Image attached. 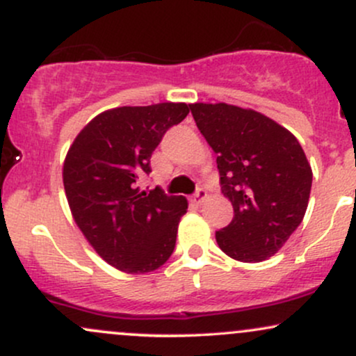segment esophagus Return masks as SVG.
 I'll list each match as a JSON object with an SVG mask.
<instances>
[{"label": "esophagus", "mask_w": 356, "mask_h": 356, "mask_svg": "<svg viewBox=\"0 0 356 356\" xmlns=\"http://www.w3.org/2000/svg\"><path fill=\"white\" fill-rule=\"evenodd\" d=\"M206 199H207V192L204 189H197V192L194 194V197H192V201H194V204H197V206H201Z\"/></svg>", "instance_id": "esophagus-1"}]
</instances>
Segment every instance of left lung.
<instances>
[{
	"mask_svg": "<svg viewBox=\"0 0 356 356\" xmlns=\"http://www.w3.org/2000/svg\"><path fill=\"white\" fill-rule=\"evenodd\" d=\"M191 110L218 155L222 192L234 209L229 226L216 232L219 248L243 263L275 256L308 207L313 172L303 147L252 108L197 102Z\"/></svg>",
	"mask_w": 356,
	"mask_h": 356,
	"instance_id": "obj_1",
	"label": "left lung"
}]
</instances>
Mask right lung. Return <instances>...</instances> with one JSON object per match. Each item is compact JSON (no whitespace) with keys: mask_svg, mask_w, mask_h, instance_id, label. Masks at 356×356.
Returning <instances> with one entry per match:
<instances>
[{"mask_svg":"<svg viewBox=\"0 0 356 356\" xmlns=\"http://www.w3.org/2000/svg\"><path fill=\"white\" fill-rule=\"evenodd\" d=\"M189 110L184 102L105 110L68 149L63 186L73 220L97 254L118 271L145 275L172 254L187 199L140 191L137 181L150 172V157L167 129Z\"/></svg>","mask_w":356,"mask_h":356,"instance_id":"obj_1","label":"right lung"}]
</instances>
